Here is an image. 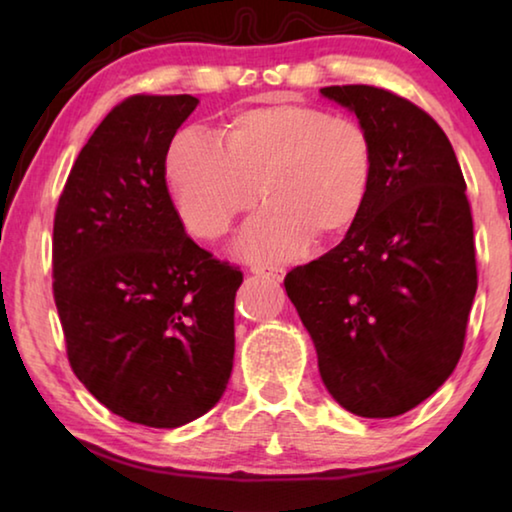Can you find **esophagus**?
I'll return each mask as SVG.
<instances>
[{
	"mask_svg": "<svg viewBox=\"0 0 512 512\" xmlns=\"http://www.w3.org/2000/svg\"><path fill=\"white\" fill-rule=\"evenodd\" d=\"M250 273L264 275V277H268V280H273V282H282L284 280V268H277V266L253 264V266H250Z\"/></svg>",
	"mask_w": 512,
	"mask_h": 512,
	"instance_id": "34e87169",
	"label": "esophagus"
}]
</instances>
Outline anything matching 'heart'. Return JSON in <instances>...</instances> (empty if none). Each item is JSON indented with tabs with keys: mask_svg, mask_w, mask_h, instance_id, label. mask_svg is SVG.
Returning a JSON list of instances; mask_svg holds the SVG:
<instances>
[{
	"mask_svg": "<svg viewBox=\"0 0 512 512\" xmlns=\"http://www.w3.org/2000/svg\"><path fill=\"white\" fill-rule=\"evenodd\" d=\"M167 180L187 228L207 239L223 235L259 194L268 198L235 248L257 262H284L305 253L314 235L339 237L359 221L375 180V146L357 119L277 103L241 112L223 142L201 128L180 131Z\"/></svg>",
	"mask_w": 512,
	"mask_h": 512,
	"instance_id": "b5f03b06",
	"label": "heart"
}]
</instances>
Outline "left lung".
<instances>
[{
	"label": "left lung",
	"instance_id": "1",
	"mask_svg": "<svg viewBox=\"0 0 512 512\" xmlns=\"http://www.w3.org/2000/svg\"><path fill=\"white\" fill-rule=\"evenodd\" d=\"M375 146V180L339 246L284 277L329 395L361 418L427 400L463 352L476 293L463 171L436 121L372 85H332Z\"/></svg>",
	"mask_w": 512,
	"mask_h": 512
}]
</instances>
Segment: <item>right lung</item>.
I'll list each match as a JSON object with an SVG mask.
<instances>
[{
  "label": "right lung",
  "mask_w": 512,
  "mask_h": 512,
  "mask_svg": "<svg viewBox=\"0 0 512 512\" xmlns=\"http://www.w3.org/2000/svg\"><path fill=\"white\" fill-rule=\"evenodd\" d=\"M192 94H135L76 158L54 219V298L74 375L128 422L176 429L221 400L239 268L187 237L167 180Z\"/></svg>",
  "instance_id": "add662e5"
}]
</instances>
